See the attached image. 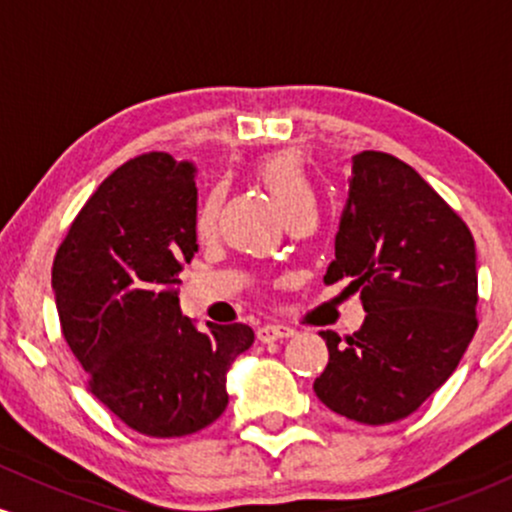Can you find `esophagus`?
Listing matches in <instances>:
<instances>
[{"instance_id": "1", "label": "esophagus", "mask_w": 512, "mask_h": 512, "mask_svg": "<svg viewBox=\"0 0 512 512\" xmlns=\"http://www.w3.org/2000/svg\"><path fill=\"white\" fill-rule=\"evenodd\" d=\"M292 333L295 331L285 324H266L256 331V336L261 343H273V341H280V338H290Z\"/></svg>"}]
</instances>
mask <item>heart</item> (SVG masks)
<instances>
[{"mask_svg": "<svg viewBox=\"0 0 512 512\" xmlns=\"http://www.w3.org/2000/svg\"><path fill=\"white\" fill-rule=\"evenodd\" d=\"M256 179L266 186V191L273 195L278 208L283 210L285 217L295 215L297 210L312 208L314 205V186L309 181L307 169H304L302 157L297 152H278L271 157L261 159L254 166ZM222 191L212 188L200 200L198 210H195V234L198 237H210L215 229L217 212H220Z\"/></svg>", "mask_w": 512, "mask_h": 512, "instance_id": "obj_1", "label": "heart"}]
</instances>
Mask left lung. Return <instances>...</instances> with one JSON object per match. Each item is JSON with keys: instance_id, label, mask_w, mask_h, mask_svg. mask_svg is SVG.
<instances>
[{"instance_id": "left-lung-1", "label": "left lung", "mask_w": 512, "mask_h": 512, "mask_svg": "<svg viewBox=\"0 0 512 512\" xmlns=\"http://www.w3.org/2000/svg\"><path fill=\"white\" fill-rule=\"evenodd\" d=\"M343 278L367 317L346 343L321 331L329 365L314 392L350 421H401L447 382L479 326L472 232L409 164L360 152L324 283Z\"/></svg>"}]
</instances>
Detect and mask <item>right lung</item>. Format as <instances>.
Here are the masks:
<instances>
[{"label": "right lung", "mask_w": 512, "mask_h": 512, "mask_svg": "<svg viewBox=\"0 0 512 512\" xmlns=\"http://www.w3.org/2000/svg\"><path fill=\"white\" fill-rule=\"evenodd\" d=\"M195 210V166L142 154L86 200L53 263L62 336L91 394L152 438L217 421L229 367L254 343L246 324L198 331L181 314L179 273L198 251Z\"/></svg>", "instance_id": "right-lung-1"}]
</instances>
